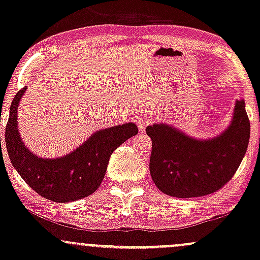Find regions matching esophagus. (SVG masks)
<instances>
[{
    "label": "esophagus",
    "instance_id": "esophagus-1",
    "mask_svg": "<svg viewBox=\"0 0 260 260\" xmlns=\"http://www.w3.org/2000/svg\"><path fill=\"white\" fill-rule=\"evenodd\" d=\"M151 123V121L149 119H146V117H139V119L137 120V124H138V128H139V132H145L146 127L149 126Z\"/></svg>",
    "mask_w": 260,
    "mask_h": 260
}]
</instances>
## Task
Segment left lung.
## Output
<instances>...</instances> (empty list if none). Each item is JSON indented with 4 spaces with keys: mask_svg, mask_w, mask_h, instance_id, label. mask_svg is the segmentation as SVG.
I'll list each match as a JSON object with an SVG mask.
<instances>
[{
    "mask_svg": "<svg viewBox=\"0 0 260 260\" xmlns=\"http://www.w3.org/2000/svg\"><path fill=\"white\" fill-rule=\"evenodd\" d=\"M251 124L244 101H236L224 133L209 140L188 138L168 124L146 128L152 140L150 173L166 194L192 198L211 194L231 181L248 146Z\"/></svg>",
    "mask_w": 260,
    "mask_h": 260,
    "instance_id": "obj_1",
    "label": "left lung"
}]
</instances>
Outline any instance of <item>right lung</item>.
I'll list each match as a JSON object with an SVG mask.
<instances>
[{"label":"right lung","instance_id":"right-lung-1","mask_svg":"<svg viewBox=\"0 0 260 260\" xmlns=\"http://www.w3.org/2000/svg\"><path fill=\"white\" fill-rule=\"evenodd\" d=\"M26 87L15 94L6 126V146L16 172L39 196L56 203H68L96 192L106 175L111 153L136 136L129 122L98 131L73 152L61 158L43 159L29 152L19 136L16 111Z\"/></svg>","mask_w":260,"mask_h":260}]
</instances>
